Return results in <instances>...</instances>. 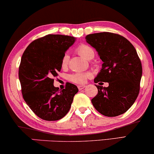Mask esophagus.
I'll list each match as a JSON object with an SVG mask.
<instances>
[{"label": "esophagus", "instance_id": "1", "mask_svg": "<svg viewBox=\"0 0 154 154\" xmlns=\"http://www.w3.org/2000/svg\"><path fill=\"white\" fill-rule=\"evenodd\" d=\"M86 87L85 85H79L78 86V88H79V90H83V89H84V88H85Z\"/></svg>", "mask_w": 154, "mask_h": 154}]
</instances>
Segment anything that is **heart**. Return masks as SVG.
<instances>
[{
  "instance_id": "obj_1",
  "label": "heart",
  "mask_w": 154,
  "mask_h": 154,
  "mask_svg": "<svg viewBox=\"0 0 154 154\" xmlns=\"http://www.w3.org/2000/svg\"><path fill=\"white\" fill-rule=\"evenodd\" d=\"M76 51L80 55L83 57L86 60H91L94 57V52L93 49L90 46L87 45H81L76 49ZM69 56L68 54H64L63 55L62 60H61V66L62 68H66L69 64ZM91 76L90 73H75L71 74L69 76V81L77 84H83L85 83L88 78Z\"/></svg>"
}]
</instances>
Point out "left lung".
I'll list each match as a JSON object with an SVG mask.
<instances>
[{
	"instance_id": "obj_1",
	"label": "left lung",
	"mask_w": 154,
	"mask_h": 154,
	"mask_svg": "<svg viewBox=\"0 0 154 154\" xmlns=\"http://www.w3.org/2000/svg\"><path fill=\"white\" fill-rule=\"evenodd\" d=\"M85 40L103 62L94 82L109 83L107 88L95 85L98 93L91 100L92 104L105 116L123 114L134 104L140 92L142 66L135 48L116 33H92L86 35Z\"/></svg>"
}]
</instances>
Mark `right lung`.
<instances>
[{
    "label": "right lung",
    "instance_id": "add662e5",
    "mask_svg": "<svg viewBox=\"0 0 154 154\" xmlns=\"http://www.w3.org/2000/svg\"><path fill=\"white\" fill-rule=\"evenodd\" d=\"M73 36L48 34L29 44L19 68L23 98L33 112L48 121L62 119L69 112L77 86L67 83L65 89L53 85L54 77L62 69L61 60L74 43Z\"/></svg>",
    "mask_w": 154,
    "mask_h": 154
}]
</instances>
